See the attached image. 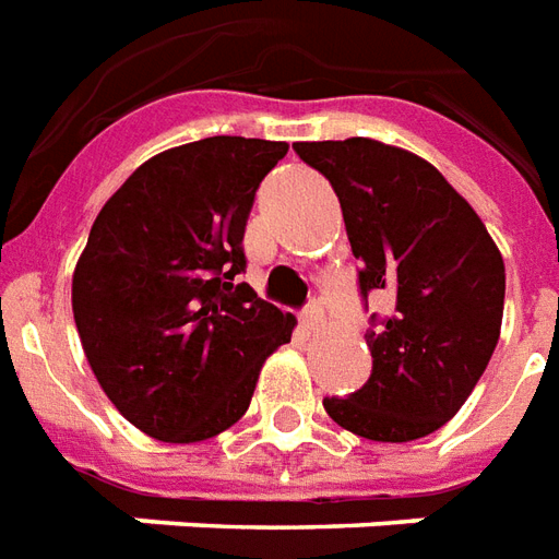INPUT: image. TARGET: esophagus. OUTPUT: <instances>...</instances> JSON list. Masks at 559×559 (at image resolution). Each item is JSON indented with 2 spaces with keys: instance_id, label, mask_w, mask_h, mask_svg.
Returning a JSON list of instances; mask_svg holds the SVG:
<instances>
[{
  "instance_id": "1",
  "label": "esophagus",
  "mask_w": 559,
  "mask_h": 559,
  "mask_svg": "<svg viewBox=\"0 0 559 559\" xmlns=\"http://www.w3.org/2000/svg\"><path fill=\"white\" fill-rule=\"evenodd\" d=\"M304 328L312 330V333L324 328V309H321L319 304H309V307L304 309Z\"/></svg>"
}]
</instances>
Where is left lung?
Masks as SVG:
<instances>
[{
    "instance_id": "8db88e82",
    "label": "left lung",
    "mask_w": 559,
    "mask_h": 559,
    "mask_svg": "<svg viewBox=\"0 0 559 559\" xmlns=\"http://www.w3.org/2000/svg\"><path fill=\"white\" fill-rule=\"evenodd\" d=\"M336 190L360 295L386 292L393 316L366 333L372 374L324 399L342 429L381 443L438 431L459 414L500 340L507 267L483 219L429 160L366 136L295 142Z\"/></svg>"
}]
</instances>
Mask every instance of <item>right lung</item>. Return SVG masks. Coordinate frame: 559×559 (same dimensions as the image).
Returning <instances> with one entry per match:
<instances>
[{"mask_svg":"<svg viewBox=\"0 0 559 559\" xmlns=\"http://www.w3.org/2000/svg\"><path fill=\"white\" fill-rule=\"evenodd\" d=\"M288 145L207 136L130 175L88 231L71 304L85 360L118 414L163 443L207 441L250 408L295 316L235 283L262 178Z\"/></svg>","mask_w":559,"mask_h":559,"instance_id":"right-lung-1","label":"right lung"}]
</instances>
